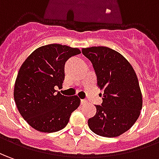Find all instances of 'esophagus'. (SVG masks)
<instances>
[{"mask_svg":"<svg viewBox=\"0 0 159 159\" xmlns=\"http://www.w3.org/2000/svg\"><path fill=\"white\" fill-rule=\"evenodd\" d=\"M80 103H81V105H86V103H87V101L85 100V99H81V100H80Z\"/></svg>","mask_w":159,"mask_h":159,"instance_id":"obj_1","label":"esophagus"}]
</instances>
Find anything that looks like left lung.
I'll use <instances>...</instances> for the list:
<instances>
[{"label":"left lung","mask_w":159,"mask_h":159,"mask_svg":"<svg viewBox=\"0 0 159 159\" xmlns=\"http://www.w3.org/2000/svg\"><path fill=\"white\" fill-rule=\"evenodd\" d=\"M82 53L93 63L98 87L104 92L88 126L99 136H120L136 122L143 106L136 73L122 54L107 47L83 48Z\"/></svg>","instance_id":"8db88e82"}]
</instances>
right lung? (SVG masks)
I'll list each match as a JSON object with an SVG mask.
<instances>
[{
  "label": "right lung",
  "instance_id": "right-lung-1",
  "mask_svg": "<svg viewBox=\"0 0 159 159\" xmlns=\"http://www.w3.org/2000/svg\"><path fill=\"white\" fill-rule=\"evenodd\" d=\"M80 53L79 48L46 45L35 49L20 67L14 98L20 115L34 129L41 132L62 130L79 107L78 96H64L55 87L64 81L66 61Z\"/></svg>",
  "mask_w": 159,
  "mask_h": 159
}]
</instances>
